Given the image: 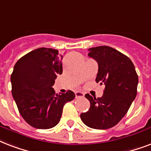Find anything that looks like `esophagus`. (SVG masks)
<instances>
[{"mask_svg":"<svg viewBox=\"0 0 151 151\" xmlns=\"http://www.w3.org/2000/svg\"><path fill=\"white\" fill-rule=\"evenodd\" d=\"M84 96H85V94H84V93H82V92H81V91H77V92H75L76 98H80V97H84Z\"/></svg>","mask_w":151,"mask_h":151,"instance_id":"obj_1","label":"esophagus"}]
</instances>
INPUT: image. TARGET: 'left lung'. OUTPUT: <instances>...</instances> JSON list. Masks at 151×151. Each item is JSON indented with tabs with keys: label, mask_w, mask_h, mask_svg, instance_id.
<instances>
[{
	"label": "left lung",
	"mask_w": 151,
	"mask_h": 151,
	"mask_svg": "<svg viewBox=\"0 0 151 151\" xmlns=\"http://www.w3.org/2000/svg\"><path fill=\"white\" fill-rule=\"evenodd\" d=\"M88 56L98 63L96 81L104 85L103 96L86 94L90 102L88 111L81 114L86 126L94 129H109L126 115L137 94L139 78L129 58L108 46L88 49Z\"/></svg>",
	"instance_id": "1"
}]
</instances>
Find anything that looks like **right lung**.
Masks as SVG:
<instances>
[{"label":"right lung","instance_id":"obj_1","mask_svg":"<svg viewBox=\"0 0 151 151\" xmlns=\"http://www.w3.org/2000/svg\"><path fill=\"white\" fill-rule=\"evenodd\" d=\"M63 55L52 48L41 47L17 61L11 75L12 94L19 113L38 129H49L60 121L63 106L75 97L73 92L56 94L52 88L63 73Z\"/></svg>","mask_w":151,"mask_h":151}]
</instances>
